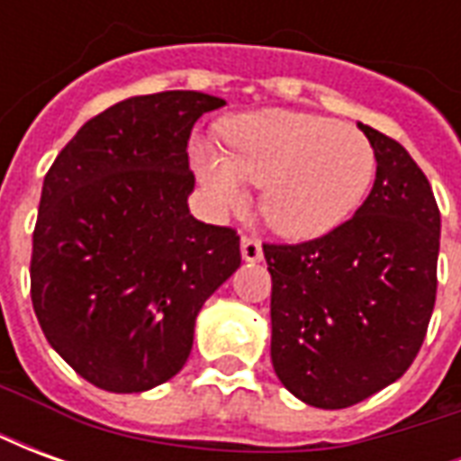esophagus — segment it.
<instances>
[{"label": "esophagus", "instance_id": "1", "mask_svg": "<svg viewBox=\"0 0 461 461\" xmlns=\"http://www.w3.org/2000/svg\"><path fill=\"white\" fill-rule=\"evenodd\" d=\"M241 257L244 261H261L264 259V249H261V241L254 234H244L241 237Z\"/></svg>", "mask_w": 461, "mask_h": 461}]
</instances>
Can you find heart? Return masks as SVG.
<instances>
[{
  "instance_id": "b5f03b06",
  "label": "heart",
  "mask_w": 461,
  "mask_h": 461,
  "mask_svg": "<svg viewBox=\"0 0 461 461\" xmlns=\"http://www.w3.org/2000/svg\"><path fill=\"white\" fill-rule=\"evenodd\" d=\"M224 152L194 145L192 162L220 210L244 204V185L261 187V212L284 237L329 234L366 200L375 150L353 125L296 113L259 111L224 125Z\"/></svg>"
}]
</instances>
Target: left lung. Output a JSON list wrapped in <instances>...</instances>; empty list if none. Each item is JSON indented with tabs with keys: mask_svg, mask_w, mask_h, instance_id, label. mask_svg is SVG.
I'll use <instances>...</instances> for the list:
<instances>
[{
	"mask_svg": "<svg viewBox=\"0 0 461 461\" xmlns=\"http://www.w3.org/2000/svg\"><path fill=\"white\" fill-rule=\"evenodd\" d=\"M375 182L348 221L299 244L264 241L271 274V363L321 410L375 395L412 366L437 296L439 207L425 172L385 132Z\"/></svg>",
	"mask_w": 461,
	"mask_h": 461,
	"instance_id": "left-lung-1",
	"label": "left lung"
}]
</instances>
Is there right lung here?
Returning a JSON list of instances; mask_svg holds the SVG:
<instances>
[{
  "label": "right lung",
  "instance_id": "1",
  "mask_svg": "<svg viewBox=\"0 0 461 461\" xmlns=\"http://www.w3.org/2000/svg\"><path fill=\"white\" fill-rule=\"evenodd\" d=\"M224 101L135 95L94 115L44 177L32 303L59 356L108 393H142L187 363L202 303L241 264L240 234L187 207L192 125Z\"/></svg>",
  "mask_w": 461,
  "mask_h": 461
}]
</instances>
